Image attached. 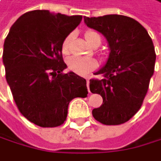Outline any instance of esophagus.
Segmentation results:
<instances>
[{"instance_id": "1", "label": "esophagus", "mask_w": 161, "mask_h": 161, "mask_svg": "<svg viewBox=\"0 0 161 161\" xmlns=\"http://www.w3.org/2000/svg\"><path fill=\"white\" fill-rule=\"evenodd\" d=\"M86 83H87V87H88V90H89V85H90V81H89V80H87V81H86Z\"/></svg>"}]
</instances>
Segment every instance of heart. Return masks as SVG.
Wrapping results in <instances>:
<instances>
[{
	"instance_id": "1",
	"label": "heart",
	"mask_w": 161,
	"mask_h": 161,
	"mask_svg": "<svg viewBox=\"0 0 161 161\" xmlns=\"http://www.w3.org/2000/svg\"><path fill=\"white\" fill-rule=\"evenodd\" d=\"M85 39L87 42L92 46H98L100 45L102 38L101 35L99 34L96 31L89 30L84 34ZM72 35L69 34L65 37V39L62 42L61 50L63 54H67L69 52V45L71 42ZM67 65L70 71L78 74L81 76H87L92 71L97 69L98 63L94 58H87V57H80V56H72L67 61Z\"/></svg>"
}]
</instances>
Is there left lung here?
Instances as JSON below:
<instances>
[{"instance_id": "obj_1", "label": "left lung", "mask_w": 161, "mask_h": 161, "mask_svg": "<svg viewBox=\"0 0 161 161\" xmlns=\"http://www.w3.org/2000/svg\"><path fill=\"white\" fill-rule=\"evenodd\" d=\"M84 21L107 38L111 50L96 72L103 78L90 80V91L103 98L92 115L103 125L124 124L137 113L147 93L156 58L153 40L139 21L126 15L84 17Z\"/></svg>"}]
</instances>
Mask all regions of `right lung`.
I'll return each instance as SVG.
<instances>
[{
    "label": "right lung",
    "instance_id": "add662e5",
    "mask_svg": "<svg viewBox=\"0 0 161 161\" xmlns=\"http://www.w3.org/2000/svg\"><path fill=\"white\" fill-rule=\"evenodd\" d=\"M82 15L35 9L12 25L4 43L6 79L21 115L42 128L61 126L74 98L87 97L86 80L66 68L61 46Z\"/></svg>",
    "mask_w": 161,
    "mask_h": 161
}]
</instances>
